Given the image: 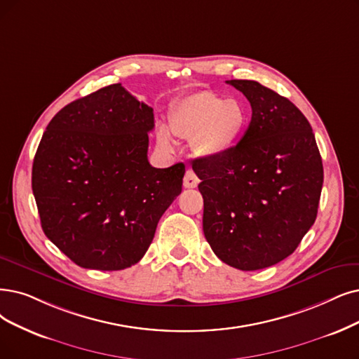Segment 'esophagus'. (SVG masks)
I'll list each match as a JSON object with an SVG mask.
<instances>
[{"label": "esophagus", "instance_id": "1", "mask_svg": "<svg viewBox=\"0 0 359 359\" xmlns=\"http://www.w3.org/2000/svg\"><path fill=\"white\" fill-rule=\"evenodd\" d=\"M198 177L194 174V170L189 169L185 172V177H184V187L185 189H196L197 184H198Z\"/></svg>", "mask_w": 359, "mask_h": 359}]
</instances>
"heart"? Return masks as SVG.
<instances>
[{
    "mask_svg": "<svg viewBox=\"0 0 359 359\" xmlns=\"http://www.w3.org/2000/svg\"><path fill=\"white\" fill-rule=\"evenodd\" d=\"M249 122L250 111L245 103L205 90L181 98L169 114L172 134L191 140L196 154L205 159H218L231 151L245 135ZM156 137L162 147L172 146L166 128L161 126Z\"/></svg>",
    "mask_w": 359,
    "mask_h": 359,
    "instance_id": "b5f03b06",
    "label": "heart"
}]
</instances>
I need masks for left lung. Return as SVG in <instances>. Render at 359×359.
<instances>
[{
	"mask_svg": "<svg viewBox=\"0 0 359 359\" xmlns=\"http://www.w3.org/2000/svg\"><path fill=\"white\" fill-rule=\"evenodd\" d=\"M252 106L238 144L198 159L203 233L222 262L241 271L290 256L317 218L324 170L308 119L290 100L259 82L226 81Z\"/></svg>",
	"mask_w": 359,
	"mask_h": 359,
	"instance_id": "8db88e82",
	"label": "left lung"
}]
</instances>
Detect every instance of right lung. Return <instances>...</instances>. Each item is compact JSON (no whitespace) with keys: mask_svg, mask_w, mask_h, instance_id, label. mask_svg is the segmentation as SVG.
I'll return each mask as SVG.
<instances>
[{"mask_svg":"<svg viewBox=\"0 0 359 359\" xmlns=\"http://www.w3.org/2000/svg\"><path fill=\"white\" fill-rule=\"evenodd\" d=\"M153 126V109L121 83L75 100L48 123L34 159L32 191L46 236L76 265H135L181 193L184 163H149Z\"/></svg>","mask_w":359,"mask_h":359,"instance_id":"1","label":"right lung"}]
</instances>
